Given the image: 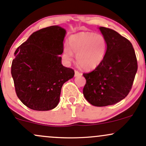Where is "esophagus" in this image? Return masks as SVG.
Segmentation results:
<instances>
[{"label":"esophagus","instance_id":"esophagus-1","mask_svg":"<svg viewBox=\"0 0 146 146\" xmlns=\"http://www.w3.org/2000/svg\"><path fill=\"white\" fill-rule=\"evenodd\" d=\"M74 75L75 76H82V74L81 72H79L76 71V70H75L74 72Z\"/></svg>","mask_w":146,"mask_h":146}]
</instances>
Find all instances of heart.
<instances>
[{
	"mask_svg": "<svg viewBox=\"0 0 146 146\" xmlns=\"http://www.w3.org/2000/svg\"><path fill=\"white\" fill-rule=\"evenodd\" d=\"M69 47H65L62 57L67 63L76 55L77 63L83 70L90 71L99 67L107 51V41L103 35L93 32H80L69 38Z\"/></svg>",
	"mask_w": 146,
	"mask_h": 146,
	"instance_id": "1",
	"label": "heart"
}]
</instances>
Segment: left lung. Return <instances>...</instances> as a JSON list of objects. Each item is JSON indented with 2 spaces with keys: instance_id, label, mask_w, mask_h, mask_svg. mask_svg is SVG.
I'll return each instance as SVG.
<instances>
[{
  "instance_id": "obj_1",
  "label": "left lung",
  "mask_w": 146,
  "mask_h": 146,
  "mask_svg": "<svg viewBox=\"0 0 146 146\" xmlns=\"http://www.w3.org/2000/svg\"><path fill=\"white\" fill-rule=\"evenodd\" d=\"M99 29L107 41V51L99 67L83 74L86 83L83 93L90 104L103 107L117 104L129 94L137 71V60L127 38L112 29Z\"/></svg>"
}]
</instances>
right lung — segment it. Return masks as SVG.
Returning a JSON list of instances; mask_svg holds the SVG:
<instances>
[{"instance_id":"obj_1","label":"right lung","mask_w":146,"mask_h":146,"mask_svg":"<svg viewBox=\"0 0 146 146\" xmlns=\"http://www.w3.org/2000/svg\"><path fill=\"white\" fill-rule=\"evenodd\" d=\"M66 30L58 25L34 32L14 52L11 73L19 99L29 108L54 109L58 104L63 85L74 71L61 63Z\"/></svg>"}]
</instances>
